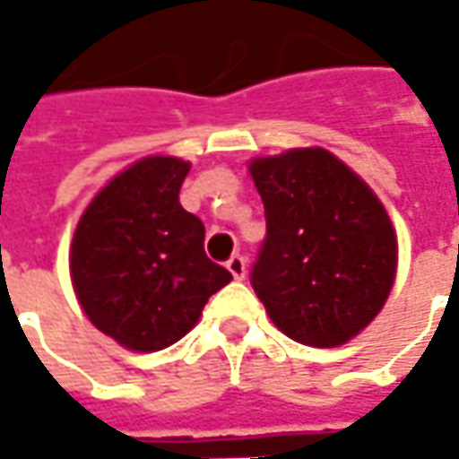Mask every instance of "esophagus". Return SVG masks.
<instances>
[{
  "mask_svg": "<svg viewBox=\"0 0 459 459\" xmlns=\"http://www.w3.org/2000/svg\"><path fill=\"white\" fill-rule=\"evenodd\" d=\"M227 268H230V273L235 275L238 281H242L245 273H247V263H245V257L239 255V253H235V255L227 260Z\"/></svg>",
  "mask_w": 459,
  "mask_h": 459,
  "instance_id": "34e87169",
  "label": "esophagus"
}]
</instances>
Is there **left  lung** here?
Listing matches in <instances>:
<instances>
[{
	"instance_id": "8db88e82",
	"label": "left lung",
	"mask_w": 459,
	"mask_h": 459,
	"mask_svg": "<svg viewBox=\"0 0 459 459\" xmlns=\"http://www.w3.org/2000/svg\"><path fill=\"white\" fill-rule=\"evenodd\" d=\"M265 239L250 283L273 325L311 347H337L376 319L396 275V232L370 191L322 148L250 163Z\"/></svg>"
}]
</instances>
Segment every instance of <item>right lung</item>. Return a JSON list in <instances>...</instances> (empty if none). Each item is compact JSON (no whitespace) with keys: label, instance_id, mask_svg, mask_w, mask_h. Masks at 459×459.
<instances>
[{"label":"right lung","instance_id":"1","mask_svg":"<svg viewBox=\"0 0 459 459\" xmlns=\"http://www.w3.org/2000/svg\"><path fill=\"white\" fill-rule=\"evenodd\" d=\"M188 163L145 158L86 206L71 278L91 325L137 352L178 342L212 293L232 281L204 253V224L178 202Z\"/></svg>","mask_w":459,"mask_h":459}]
</instances>
